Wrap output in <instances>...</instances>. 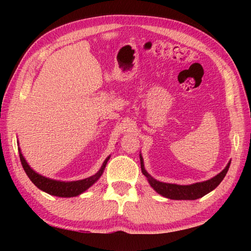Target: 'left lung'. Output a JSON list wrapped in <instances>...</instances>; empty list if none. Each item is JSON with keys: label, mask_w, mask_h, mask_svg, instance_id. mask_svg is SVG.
<instances>
[{"label": "left lung", "mask_w": 251, "mask_h": 251, "mask_svg": "<svg viewBox=\"0 0 251 251\" xmlns=\"http://www.w3.org/2000/svg\"><path fill=\"white\" fill-rule=\"evenodd\" d=\"M141 158V170L142 174L146 176L149 180V183L151 184L152 188L155 190L157 193L161 195L167 197L170 200H197L201 199L207 193H209L212 190H215L218 185L220 184L223 178L226 177V175L230 167L231 162L226 165V167L222 170V172L217 175L216 177L211 178L210 180L204 181V182H199L190 185H178V184H172V183H164L159 182V181L153 179L150 175H149L145 166H143L142 157Z\"/></svg>", "instance_id": "8db88e82"}]
</instances>
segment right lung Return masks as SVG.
<instances>
[{
    "mask_svg": "<svg viewBox=\"0 0 251 251\" xmlns=\"http://www.w3.org/2000/svg\"><path fill=\"white\" fill-rule=\"evenodd\" d=\"M19 157H20L21 165H23L26 176H28L29 179L37 186V188L50 195H55L59 197L76 196L83 193L84 191H86L90 185H93L96 181L100 178V176L102 175L103 170L105 168V165L110 158L109 156L105 159L99 172L96 175L92 176V177L83 179V180H78V181H71V182H63V181H57V180L45 178L43 176L36 174L34 170L29 166L28 163L25 162L23 154L19 153Z\"/></svg>",
    "mask_w": 251,
    "mask_h": 251,
    "instance_id": "obj_1",
    "label": "right lung"
}]
</instances>
